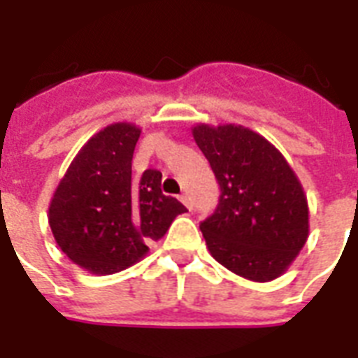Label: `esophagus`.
<instances>
[{
    "label": "esophagus",
    "instance_id": "34e87169",
    "mask_svg": "<svg viewBox=\"0 0 358 358\" xmlns=\"http://www.w3.org/2000/svg\"><path fill=\"white\" fill-rule=\"evenodd\" d=\"M180 201L184 202V206L187 208V210H193V204H191V199L187 195H180Z\"/></svg>",
    "mask_w": 358,
    "mask_h": 358
}]
</instances>
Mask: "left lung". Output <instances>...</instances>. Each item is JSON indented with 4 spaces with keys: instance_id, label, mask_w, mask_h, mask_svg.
Instances as JSON below:
<instances>
[{
    "instance_id": "8db88e82",
    "label": "left lung",
    "mask_w": 358,
    "mask_h": 358,
    "mask_svg": "<svg viewBox=\"0 0 358 358\" xmlns=\"http://www.w3.org/2000/svg\"><path fill=\"white\" fill-rule=\"evenodd\" d=\"M193 137L221 187L215 212L201 223L212 256L255 282L280 277L308 238V204L295 173L243 126L199 124Z\"/></svg>"
}]
</instances>
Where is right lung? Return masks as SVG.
<instances>
[{"label":"right lung","mask_w":358,"mask_h":358,"mask_svg":"<svg viewBox=\"0 0 358 358\" xmlns=\"http://www.w3.org/2000/svg\"><path fill=\"white\" fill-rule=\"evenodd\" d=\"M141 129L117 122L100 129L78 152L50 202V227L64 255L83 269L111 275L134 266L146 243L165 236L182 202L162 193V173L131 178Z\"/></svg>","instance_id":"obj_1"}]
</instances>
